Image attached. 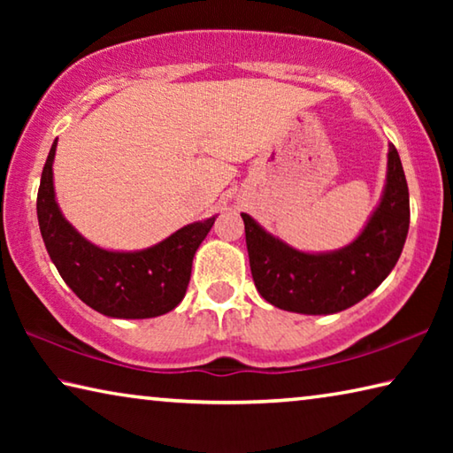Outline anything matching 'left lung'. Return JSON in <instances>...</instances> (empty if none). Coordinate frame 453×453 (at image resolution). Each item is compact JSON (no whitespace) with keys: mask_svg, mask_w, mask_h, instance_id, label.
Returning a JSON list of instances; mask_svg holds the SVG:
<instances>
[{"mask_svg":"<svg viewBox=\"0 0 453 453\" xmlns=\"http://www.w3.org/2000/svg\"><path fill=\"white\" fill-rule=\"evenodd\" d=\"M251 275L265 302L305 316H329L362 302L394 270L410 229V191L400 153L389 143L386 186L354 242L302 251L242 213Z\"/></svg>","mask_w":453,"mask_h":453,"instance_id":"obj_1","label":"left lung"}]
</instances>
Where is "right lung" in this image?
Instances as JSON below:
<instances>
[{
	"label": "right lung",
	"mask_w": 453,
	"mask_h": 453,
	"mask_svg": "<svg viewBox=\"0 0 453 453\" xmlns=\"http://www.w3.org/2000/svg\"><path fill=\"white\" fill-rule=\"evenodd\" d=\"M58 140L45 159L37 221L45 250L67 286L91 310L118 319H148L172 311L186 296L191 264L218 216L194 221L145 250H105L86 240L59 210L53 188Z\"/></svg>",
	"instance_id": "add662e5"
}]
</instances>
